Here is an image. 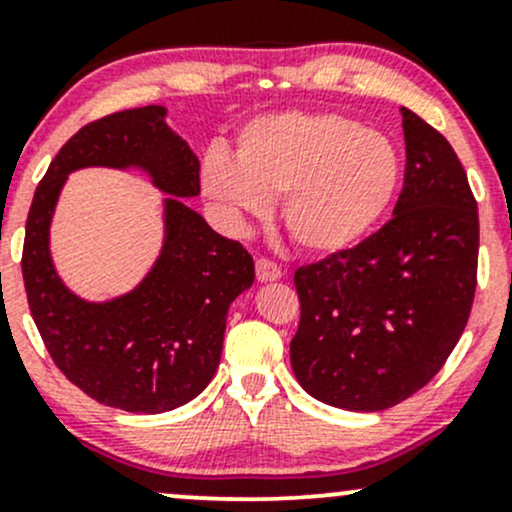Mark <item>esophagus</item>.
<instances>
[{"label":"esophagus","instance_id":"esophagus-1","mask_svg":"<svg viewBox=\"0 0 512 512\" xmlns=\"http://www.w3.org/2000/svg\"><path fill=\"white\" fill-rule=\"evenodd\" d=\"M283 276V271H280L278 263L268 261V258H258L256 261V278L261 280V283H268V280H278Z\"/></svg>","mask_w":512,"mask_h":512}]
</instances>
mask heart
I'll list each match as a JSON object with an SVG mask.
<instances>
[{"label":"heart","instance_id":"b5f03b06","mask_svg":"<svg viewBox=\"0 0 512 512\" xmlns=\"http://www.w3.org/2000/svg\"><path fill=\"white\" fill-rule=\"evenodd\" d=\"M403 180L393 141L339 114L288 112L241 131L236 163L210 153L202 188L234 217H261L283 200L290 239L310 254H339L373 232Z\"/></svg>","mask_w":512,"mask_h":512}]
</instances>
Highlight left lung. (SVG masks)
I'll use <instances>...</instances> for the list:
<instances>
[{"mask_svg":"<svg viewBox=\"0 0 512 512\" xmlns=\"http://www.w3.org/2000/svg\"><path fill=\"white\" fill-rule=\"evenodd\" d=\"M403 112L405 180L393 217L361 244L295 271V378L334 408L378 412L437 376L476 293L478 210L454 148Z\"/></svg>","mask_w":512,"mask_h":512,"instance_id":"1","label":"left lung"}]
</instances>
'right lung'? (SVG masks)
<instances>
[{
	"instance_id": "obj_1",
	"label": "right lung",
	"mask_w": 512,
	"mask_h": 512,
	"mask_svg": "<svg viewBox=\"0 0 512 512\" xmlns=\"http://www.w3.org/2000/svg\"><path fill=\"white\" fill-rule=\"evenodd\" d=\"M148 104L107 114L65 141L38 183L26 219L24 273L31 317L56 366L97 403L156 415L190 403L219 366L227 310L254 283V258L178 197L200 195V161ZM87 165L141 167L174 195L167 244L129 296L85 303L59 283L47 227L68 172Z\"/></svg>"
}]
</instances>
